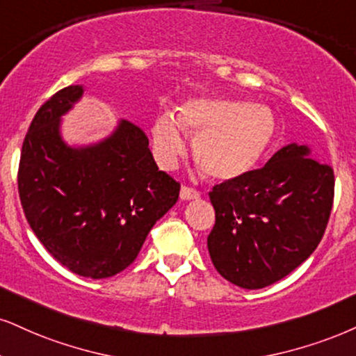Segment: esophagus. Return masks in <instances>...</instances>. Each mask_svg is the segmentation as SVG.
Wrapping results in <instances>:
<instances>
[{
	"mask_svg": "<svg viewBox=\"0 0 356 356\" xmlns=\"http://www.w3.org/2000/svg\"><path fill=\"white\" fill-rule=\"evenodd\" d=\"M179 198H181V201L196 200V198H200V193L196 190H193V188L181 186V190H179Z\"/></svg>",
	"mask_w": 356,
	"mask_h": 356,
	"instance_id": "1",
	"label": "esophagus"
}]
</instances>
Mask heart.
Listing matches in <instances>:
<instances>
[{
  "instance_id": "obj_1",
  "label": "heart",
  "mask_w": 356,
  "mask_h": 356,
  "mask_svg": "<svg viewBox=\"0 0 356 356\" xmlns=\"http://www.w3.org/2000/svg\"><path fill=\"white\" fill-rule=\"evenodd\" d=\"M183 131L195 134L196 163L214 179H234L251 171L266 155L277 134L274 112L267 105L243 99L204 97L163 113L152 130L158 165L170 170L186 148Z\"/></svg>"
}]
</instances>
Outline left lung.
Instances as JSON below:
<instances>
[{
	"label": "left lung",
	"instance_id": "8db88e82",
	"mask_svg": "<svg viewBox=\"0 0 356 356\" xmlns=\"http://www.w3.org/2000/svg\"><path fill=\"white\" fill-rule=\"evenodd\" d=\"M335 178L307 145H285L259 170L216 185L208 251L238 287L277 282L310 257L325 232Z\"/></svg>",
	"mask_w": 356,
	"mask_h": 356
}]
</instances>
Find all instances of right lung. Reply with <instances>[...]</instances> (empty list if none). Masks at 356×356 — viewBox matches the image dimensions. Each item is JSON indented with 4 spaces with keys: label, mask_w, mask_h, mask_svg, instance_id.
Segmentation results:
<instances>
[{
    "label": "right lung",
    "mask_w": 356,
    "mask_h": 356,
    "mask_svg": "<svg viewBox=\"0 0 356 356\" xmlns=\"http://www.w3.org/2000/svg\"><path fill=\"white\" fill-rule=\"evenodd\" d=\"M82 94V86L65 87L34 115L17 190L51 256L74 274L105 279L137 259L148 232L178 201L179 183L158 171L147 135L127 120L97 143H65L63 115Z\"/></svg>",
    "instance_id": "right-lung-1"
}]
</instances>
